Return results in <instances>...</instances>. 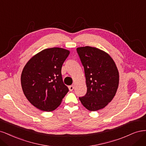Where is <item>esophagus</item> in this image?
I'll use <instances>...</instances> for the list:
<instances>
[{
    "label": "esophagus",
    "mask_w": 146,
    "mask_h": 146,
    "mask_svg": "<svg viewBox=\"0 0 146 146\" xmlns=\"http://www.w3.org/2000/svg\"><path fill=\"white\" fill-rule=\"evenodd\" d=\"M68 88H69L70 91V92H72L73 90V89H74V86H70L68 87Z\"/></svg>",
    "instance_id": "obj_1"
}]
</instances>
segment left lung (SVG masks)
Returning a JSON list of instances; mask_svg holds the SVG:
<instances>
[{
	"mask_svg": "<svg viewBox=\"0 0 146 146\" xmlns=\"http://www.w3.org/2000/svg\"><path fill=\"white\" fill-rule=\"evenodd\" d=\"M84 68L87 93L79 97L90 111L104 108L113 100L119 84V72L113 60L100 49L83 46L76 49Z\"/></svg>",
	"mask_w": 146,
	"mask_h": 146,
	"instance_id": "left-lung-1",
	"label": "left lung"
}]
</instances>
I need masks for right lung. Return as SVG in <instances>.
<instances>
[{
  "label": "right lung",
  "instance_id": "right-lung-1",
  "mask_svg": "<svg viewBox=\"0 0 146 146\" xmlns=\"http://www.w3.org/2000/svg\"><path fill=\"white\" fill-rule=\"evenodd\" d=\"M70 51L61 48L42 50L27 63L21 74L25 96L32 105L45 111L55 110L68 93L61 69Z\"/></svg>",
  "mask_w": 146,
  "mask_h": 146
}]
</instances>
